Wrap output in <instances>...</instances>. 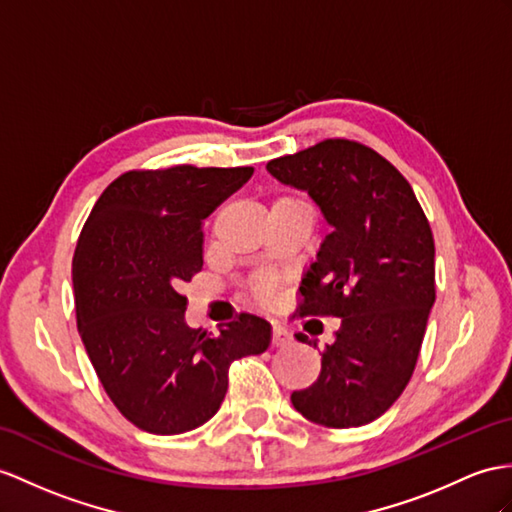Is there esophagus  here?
<instances>
[{"instance_id":"obj_1","label":"esophagus","mask_w":512,"mask_h":512,"mask_svg":"<svg viewBox=\"0 0 512 512\" xmlns=\"http://www.w3.org/2000/svg\"><path fill=\"white\" fill-rule=\"evenodd\" d=\"M271 343L276 347H284V345H291L293 343V336L291 332L286 330L280 323H273V334H271Z\"/></svg>"}]
</instances>
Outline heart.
<instances>
[{
	"label": "heart",
	"instance_id": "b5f03b06",
	"mask_svg": "<svg viewBox=\"0 0 512 512\" xmlns=\"http://www.w3.org/2000/svg\"><path fill=\"white\" fill-rule=\"evenodd\" d=\"M258 295H260V297H267V295H269V284H267V282H260V284H258Z\"/></svg>",
	"mask_w": 512,
	"mask_h": 512
}]
</instances>
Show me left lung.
Instances as JSON below:
<instances>
[{
  "label": "left lung",
  "instance_id": "obj_1",
  "mask_svg": "<svg viewBox=\"0 0 512 512\" xmlns=\"http://www.w3.org/2000/svg\"><path fill=\"white\" fill-rule=\"evenodd\" d=\"M267 171L306 191L330 223L299 284V315L341 317L317 382L291 402L319 426H365L393 406L417 365L436 297L430 223L408 180L363 143L321 141L269 160Z\"/></svg>",
  "mask_w": 512,
  "mask_h": 512
}]
</instances>
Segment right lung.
Instances as JSON below:
<instances>
[{"instance_id": "right-lung-1", "label": "right lung", "mask_w": 512, "mask_h": 512, "mask_svg": "<svg viewBox=\"0 0 512 512\" xmlns=\"http://www.w3.org/2000/svg\"><path fill=\"white\" fill-rule=\"evenodd\" d=\"M252 167L128 171L106 186L73 254L82 343L119 413L152 434L213 417L236 358L263 354L271 326L241 313L219 334L189 328L178 293L204 267V219Z\"/></svg>"}]
</instances>
